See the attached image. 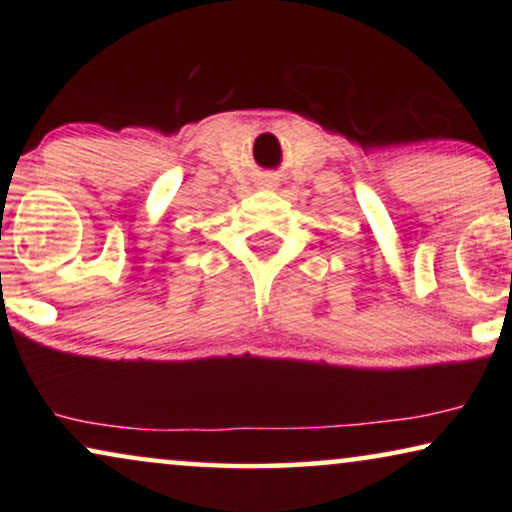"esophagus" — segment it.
<instances>
[{"label":"esophagus","instance_id":"34e87169","mask_svg":"<svg viewBox=\"0 0 512 512\" xmlns=\"http://www.w3.org/2000/svg\"><path fill=\"white\" fill-rule=\"evenodd\" d=\"M261 184H263L265 188H272V186H277V184H275V179H272V177H265V179L261 181Z\"/></svg>","mask_w":512,"mask_h":512}]
</instances>
